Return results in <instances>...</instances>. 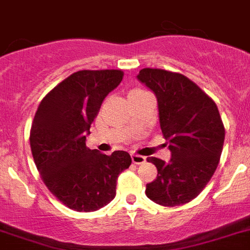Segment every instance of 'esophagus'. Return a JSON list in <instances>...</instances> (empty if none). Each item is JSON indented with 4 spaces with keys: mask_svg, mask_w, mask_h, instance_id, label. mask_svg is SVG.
Here are the masks:
<instances>
[{
    "mask_svg": "<svg viewBox=\"0 0 250 250\" xmlns=\"http://www.w3.org/2000/svg\"><path fill=\"white\" fill-rule=\"evenodd\" d=\"M132 161H133V164H136V165L144 164L145 161H146V157L141 156V155H137V154H132Z\"/></svg>",
    "mask_w": 250,
    "mask_h": 250,
    "instance_id": "esophagus-1",
    "label": "esophagus"
}]
</instances>
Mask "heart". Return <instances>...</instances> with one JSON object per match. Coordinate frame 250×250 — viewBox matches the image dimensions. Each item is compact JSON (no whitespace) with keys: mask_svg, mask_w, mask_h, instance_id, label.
<instances>
[{"mask_svg":"<svg viewBox=\"0 0 250 250\" xmlns=\"http://www.w3.org/2000/svg\"><path fill=\"white\" fill-rule=\"evenodd\" d=\"M142 93H146V91L142 89H133L131 93H129V95H136V94H142Z\"/></svg>","mask_w":250,"mask_h":250,"instance_id":"1","label":"heart"}]
</instances>
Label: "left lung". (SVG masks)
<instances>
[{
    "label": "left lung",
    "mask_w": 250,
    "mask_h": 250,
    "mask_svg": "<svg viewBox=\"0 0 250 250\" xmlns=\"http://www.w3.org/2000/svg\"><path fill=\"white\" fill-rule=\"evenodd\" d=\"M137 79L156 95L161 132L171 151L167 164L147 157L157 177L146 184V196L161 206L186 205L202 192L219 165L225 140L219 109L182 73L144 68Z\"/></svg>",
    "instance_id": "left-lung-1"
}]
</instances>
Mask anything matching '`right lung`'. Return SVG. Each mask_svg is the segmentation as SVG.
<instances>
[{
  "label": "right lung",
  "mask_w": 250,
  "mask_h": 250,
  "mask_svg": "<svg viewBox=\"0 0 250 250\" xmlns=\"http://www.w3.org/2000/svg\"><path fill=\"white\" fill-rule=\"evenodd\" d=\"M125 76L121 70H83L54 86L38 106L30 147L42 180L68 208L91 212L115 197L128 152L112 155L86 147V135L102 103Z\"/></svg>",
  "instance_id": "obj_1"
}]
</instances>
